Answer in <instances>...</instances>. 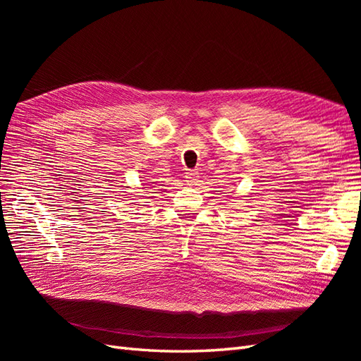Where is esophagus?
<instances>
[{"mask_svg":"<svg viewBox=\"0 0 361 361\" xmlns=\"http://www.w3.org/2000/svg\"><path fill=\"white\" fill-rule=\"evenodd\" d=\"M185 179H187L188 185H195L199 180V173L194 170H190V171H187V176H185Z\"/></svg>","mask_w":361,"mask_h":361,"instance_id":"esophagus-1","label":"esophagus"}]
</instances>
